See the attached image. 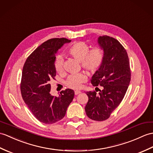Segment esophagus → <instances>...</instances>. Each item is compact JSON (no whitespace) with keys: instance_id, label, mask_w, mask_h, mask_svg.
Listing matches in <instances>:
<instances>
[{"instance_id":"1","label":"esophagus","mask_w":153,"mask_h":153,"mask_svg":"<svg viewBox=\"0 0 153 153\" xmlns=\"http://www.w3.org/2000/svg\"><path fill=\"white\" fill-rule=\"evenodd\" d=\"M79 93H81V91H75V95H77V94H79Z\"/></svg>"}]
</instances>
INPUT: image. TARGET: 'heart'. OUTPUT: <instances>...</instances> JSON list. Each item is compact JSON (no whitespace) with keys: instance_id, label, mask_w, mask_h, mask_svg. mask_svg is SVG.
Wrapping results in <instances>:
<instances>
[{"instance_id":"heart-1","label":"heart","mask_w":153,"mask_h":153,"mask_svg":"<svg viewBox=\"0 0 153 153\" xmlns=\"http://www.w3.org/2000/svg\"><path fill=\"white\" fill-rule=\"evenodd\" d=\"M68 53L74 59L81 62L83 69L91 73H94L100 68L105 57L104 51L102 48H95L90 50L88 45L83 42L74 43L68 48ZM54 65L56 72H62L64 59L61 56H56ZM85 79L86 76L83 74H73L68 77L65 84L70 88L78 89Z\"/></svg>"}]
</instances>
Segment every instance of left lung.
I'll list each match as a JSON object with an SVG mask.
<instances>
[{"label": "left lung", "mask_w": 153, "mask_h": 153, "mask_svg": "<svg viewBox=\"0 0 153 153\" xmlns=\"http://www.w3.org/2000/svg\"><path fill=\"white\" fill-rule=\"evenodd\" d=\"M98 42L105 57L100 68L92 77L91 82L97 87L86 93L88 100L85 109L88 118L103 121L122 102L130 84L131 71L127 52L118 40L105 35L99 37Z\"/></svg>", "instance_id": "left-lung-1"}]
</instances>
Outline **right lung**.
Here are the masks:
<instances>
[{
	"label": "right lung",
	"mask_w": 153,
	"mask_h": 153,
	"mask_svg": "<svg viewBox=\"0 0 153 153\" xmlns=\"http://www.w3.org/2000/svg\"><path fill=\"white\" fill-rule=\"evenodd\" d=\"M70 42L65 38L49 39L38 46L24 64L20 85L22 98L34 116L44 124H54L63 119L73 100V90L67 88L54 97L49 83L55 79V53Z\"/></svg>",
	"instance_id": "obj_1"
}]
</instances>
